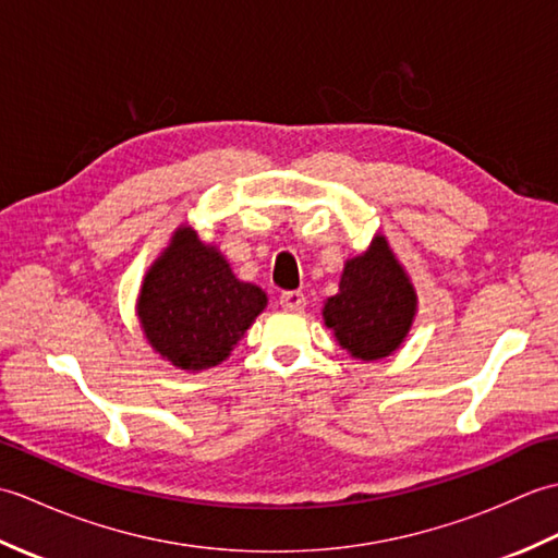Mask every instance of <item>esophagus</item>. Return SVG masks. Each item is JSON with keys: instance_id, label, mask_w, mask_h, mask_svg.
Instances as JSON below:
<instances>
[{"instance_id": "1", "label": "esophagus", "mask_w": 558, "mask_h": 558, "mask_svg": "<svg viewBox=\"0 0 558 558\" xmlns=\"http://www.w3.org/2000/svg\"><path fill=\"white\" fill-rule=\"evenodd\" d=\"M280 304H282V310H288V312H302L306 306V298L300 290H290V292L280 294Z\"/></svg>"}]
</instances>
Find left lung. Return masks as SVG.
<instances>
[{
    "mask_svg": "<svg viewBox=\"0 0 558 558\" xmlns=\"http://www.w3.org/2000/svg\"><path fill=\"white\" fill-rule=\"evenodd\" d=\"M414 312L417 292L386 236L376 234L364 254L348 258L338 294L324 304V322L342 350L374 362L402 345Z\"/></svg>",
    "mask_w": 558,
    "mask_h": 558,
    "instance_id": "obj_1",
    "label": "left lung"
}]
</instances>
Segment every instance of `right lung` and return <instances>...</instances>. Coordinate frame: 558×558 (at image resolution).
<instances>
[{
  "instance_id": "1",
  "label": "right lung",
  "mask_w": 558,
  "mask_h": 558,
  "mask_svg": "<svg viewBox=\"0 0 558 558\" xmlns=\"http://www.w3.org/2000/svg\"><path fill=\"white\" fill-rule=\"evenodd\" d=\"M266 304L264 290L242 282L216 246L182 225L148 268L136 310L162 360L201 372L228 357Z\"/></svg>"
}]
</instances>
